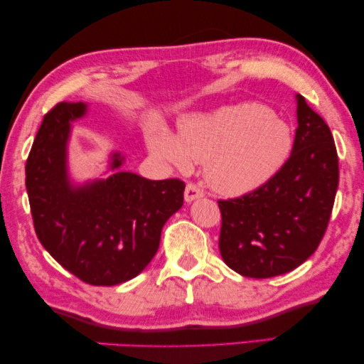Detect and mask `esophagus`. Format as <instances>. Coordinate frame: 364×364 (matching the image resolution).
<instances>
[{
    "label": "esophagus",
    "mask_w": 364,
    "mask_h": 364,
    "mask_svg": "<svg viewBox=\"0 0 364 364\" xmlns=\"http://www.w3.org/2000/svg\"><path fill=\"white\" fill-rule=\"evenodd\" d=\"M205 195V192H203V188H200L197 183H187V187H186V201H193V200H197V198H201Z\"/></svg>",
    "instance_id": "esophagus-1"
}]
</instances>
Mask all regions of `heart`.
Returning a JSON list of instances; mask_svg holds the SVG:
<instances>
[{"instance_id": "b5f03b06", "label": "heart", "mask_w": 364, "mask_h": 364, "mask_svg": "<svg viewBox=\"0 0 364 364\" xmlns=\"http://www.w3.org/2000/svg\"><path fill=\"white\" fill-rule=\"evenodd\" d=\"M294 143L287 122L262 104H239L187 117L178 138L153 130L149 148L178 169L206 163V181L218 192L242 195L267 183L287 163Z\"/></svg>"}]
</instances>
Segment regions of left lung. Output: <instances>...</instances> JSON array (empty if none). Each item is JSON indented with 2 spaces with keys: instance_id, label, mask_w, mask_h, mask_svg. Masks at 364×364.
<instances>
[{
  "instance_id": "1",
  "label": "left lung",
  "mask_w": 364,
  "mask_h": 364,
  "mask_svg": "<svg viewBox=\"0 0 364 364\" xmlns=\"http://www.w3.org/2000/svg\"><path fill=\"white\" fill-rule=\"evenodd\" d=\"M298 128L287 163L264 186L218 200L220 252L249 278L294 270L316 252L338 187V156L328 125L298 94Z\"/></svg>"
}]
</instances>
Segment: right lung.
Segmentation results:
<instances>
[{
    "instance_id": "right-lung-1",
    "label": "right lung",
    "mask_w": 364,
    "mask_h": 364,
    "mask_svg": "<svg viewBox=\"0 0 364 364\" xmlns=\"http://www.w3.org/2000/svg\"><path fill=\"white\" fill-rule=\"evenodd\" d=\"M85 114L86 104L60 102L43 115L26 163V187L33 229L48 254L81 282L114 287L135 278L158 252L163 226L183 205L186 183L122 171L71 186L70 124ZM122 161L112 154V169Z\"/></svg>"
}]
</instances>
